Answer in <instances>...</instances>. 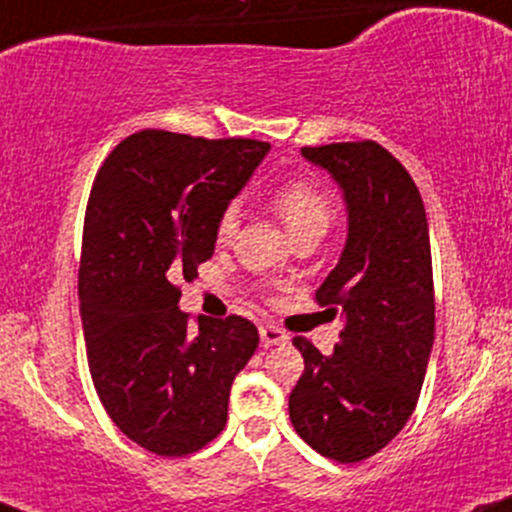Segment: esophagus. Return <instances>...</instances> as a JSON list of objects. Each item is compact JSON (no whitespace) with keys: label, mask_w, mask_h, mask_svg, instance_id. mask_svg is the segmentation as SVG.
<instances>
[{"label":"esophagus","mask_w":512,"mask_h":512,"mask_svg":"<svg viewBox=\"0 0 512 512\" xmlns=\"http://www.w3.org/2000/svg\"><path fill=\"white\" fill-rule=\"evenodd\" d=\"M260 340L262 345H286V342H289V333H284L277 325H262Z\"/></svg>","instance_id":"esophagus-1"}]
</instances>
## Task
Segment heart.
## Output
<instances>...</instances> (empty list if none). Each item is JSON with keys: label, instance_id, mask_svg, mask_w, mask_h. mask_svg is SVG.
<instances>
[{"label": "heart", "instance_id": "heart-1", "mask_svg": "<svg viewBox=\"0 0 512 512\" xmlns=\"http://www.w3.org/2000/svg\"><path fill=\"white\" fill-rule=\"evenodd\" d=\"M269 206L282 218L294 243L301 238H323L335 221V206L328 192L301 177H291L279 184L269 196ZM238 223V209L226 206L216 221L218 243H228L238 230Z\"/></svg>", "mask_w": 512, "mask_h": 512}]
</instances>
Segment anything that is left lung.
Instances as JSON below:
<instances>
[{"mask_svg": "<svg viewBox=\"0 0 512 512\" xmlns=\"http://www.w3.org/2000/svg\"><path fill=\"white\" fill-rule=\"evenodd\" d=\"M335 177L350 211L338 267L316 291L345 328L330 357L296 335L303 374L289 396L301 440L355 464L384 449L408 423L435 340L428 216L406 167L376 140L301 148Z\"/></svg>", "mask_w": 512, "mask_h": 512, "instance_id": "left-lung-1", "label": "left lung"}]
</instances>
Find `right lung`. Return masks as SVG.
<instances>
[{"mask_svg": "<svg viewBox=\"0 0 512 512\" xmlns=\"http://www.w3.org/2000/svg\"><path fill=\"white\" fill-rule=\"evenodd\" d=\"M267 150L148 128L121 140L94 177L77 274L89 374L116 428L160 457L221 435L230 386L260 342L243 316L204 318L192 335L177 303Z\"/></svg>", "mask_w": 512, "mask_h": 512, "instance_id": "right-lung-1", "label": "right lung"}]
</instances>
